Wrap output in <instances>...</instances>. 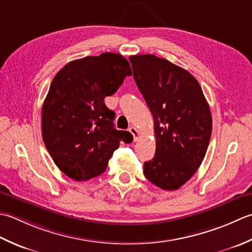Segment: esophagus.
Returning a JSON list of instances; mask_svg holds the SVG:
<instances>
[{
	"instance_id": "34e87169",
	"label": "esophagus",
	"mask_w": 252,
	"mask_h": 252,
	"mask_svg": "<svg viewBox=\"0 0 252 252\" xmlns=\"http://www.w3.org/2000/svg\"><path fill=\"white\" fill-rule=\"evenodd\" d=\"M128 130H129V132L131 133V135H132V137H133V141H138V139H139V131H138V129H137V128L136 127H129V129H128Z\"/></svg>"
}]
</instances>
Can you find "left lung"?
<instances>
[{"mask_svg": "<svg viewBox=\"0 0 252 252\" xmlns=\"http://www.w3.org/2000/svg\"><path fill=\"white\" fill-rule=\"evenodd\" d=\"M138 89L155 121L156 156L143 164L148 181L176 190L201 165L212 132L211 111L194 77L153 54L129 58Z\"/></svg>", "mask_w": 252, "mask_h": 252, "instance_id": "8db88e82", "label": "left lung"}]
</instances>
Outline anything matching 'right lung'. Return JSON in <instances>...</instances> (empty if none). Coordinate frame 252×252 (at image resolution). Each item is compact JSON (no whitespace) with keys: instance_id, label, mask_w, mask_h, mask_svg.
I'll return each mask as SVG.
<instances>
[{"instance_id":"right-lung-1","label":"right lung","mask_w":252,"mask_h":252,"mask_svg":"<svg viewBox=\"0 0 252 252\" xmlns=\"http://www.w3.org/2000/svg\"><path fill=\"white\" fill-rule=\"evenodd\" d=\"M130 75L124 56L106 52L69 62L51 83L42 105L43 141L56 166L74 181L101 175L120 142L132 141L129 131L115 129V112L104 104Z\"/></svg>"}]
</instances>
